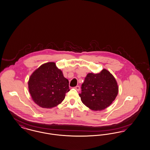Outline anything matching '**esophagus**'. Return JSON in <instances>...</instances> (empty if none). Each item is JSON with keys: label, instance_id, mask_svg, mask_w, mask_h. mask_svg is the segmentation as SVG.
I'll use <instances>...</instances> for the list:
<instances>
[{"label": "esophagus", "instance_id": "obj_1", "mask_svg": "<svg viewBox=\"0 0 150 150\" xmlns=\"http://www.w3.org/2000/svg\"><path fill=\"white\" fill-rule=\"evenodd\" d=\"M74 88L76 90H77V91H79L80 90V86H76L74 87Z\"/></svg>", "mask_w": 150, "mask_h": 150}]
</instances>
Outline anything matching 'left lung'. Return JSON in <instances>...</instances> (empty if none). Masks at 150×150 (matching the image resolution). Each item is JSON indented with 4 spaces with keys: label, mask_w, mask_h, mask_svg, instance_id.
I'll use <instances>...</instances> for the list:
<instances>
[{
    "label": "left lung",
    "mask_w": 150,
    "mask_h": 150,
    "mask_svg": "<svg viewBox=\"0 0 150 150\" xmlns=\"http://www.w3.org/2000/svg\"><path fill=\"white\" fill-rule=\"evenodd\" d=\"M81 89L79 95L82 102L93 110L107 108L115 100L118 92L115 77L105 69L97 74H87Z\"/></svg>",
    "instance_id": "left-lung-1"
}]
</instances>
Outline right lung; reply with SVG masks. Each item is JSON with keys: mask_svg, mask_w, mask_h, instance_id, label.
Instances as JSON below:
<instances>
[{"mask_svg": "<svg viewBox=\"0 0 150 150\" xmlns=\"http://www.w3.org/2000/svg\"><path fill=\"white\" fill-rule=\"evenodd\" d=\"M28 86L34 102L45 108L57 106L70 90L68 80L53 62L44 64L34 71Z\"/></svg>", "mask_w": 150, "mask_h": 150, "instance_id": "1", "label": "right lung"}]
</instances>
